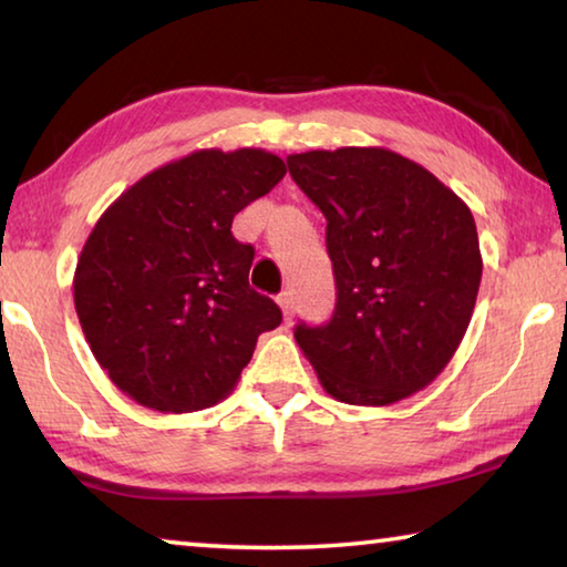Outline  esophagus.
<instances>
[{
	"mask_svg": "<svg viewBox=\"0 0 567 567\" xmlns=\"http://www.w3.org/2000/svg\"><path fill=\"white\" fill-rule=\"evenodd\" d=\"M280 307H282L285 320H292V315H295V295L292 292H282L280 295Z\"/></svg>",
	"mask_w": 567,
	"mask_h": 567,
	"instance_id": "1",
	"label": "esophagus"
}]
</instances>
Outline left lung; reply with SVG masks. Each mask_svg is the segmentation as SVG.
I'll return each mask as SVG.
<instances>
[{
    "label": "left lung",
    "mask_w": 567,
    "mask_h": 567,
    "mask_svg": "<svg viewBox=\"0 0 567 567\" xmlns=\"http://www.w3.org/2000/svg\"><path fill=\"white\" fill-rule=\"evenodd\" d=\"M328 219L338 305L295 340L330 398L385 408L427 388L473 318L483 255L470 207L433 172L388 147L287 157Z\"/></svg>",
    "instance_id": "8db88e82"
}]
</instances>
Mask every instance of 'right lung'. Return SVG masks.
<instances>
[{
  "mask_svg": "<svg viewBox=\"0 0 567 567\" xmlns=\"http://www.w3.org/2000/svg\"><path fill=\"white\" fill-rule=\"evenodd\" d=\"M267 150H195L104 209L76 260L74 310L94 360L137 405L195 412L235 390L257 338L282 322L249 287L255 249L233 219L285 177Z\"/></svg>",
  "mask_w": 567,
  "mask_h": 567,
  "instance_id": "obj_1",
  "label": "right lung"
}]
</instances>
